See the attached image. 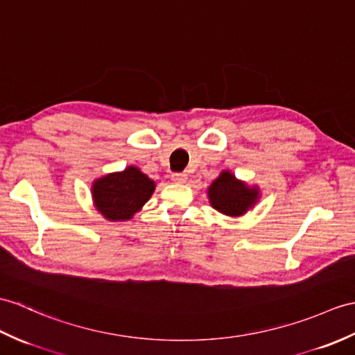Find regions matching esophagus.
Listing matches in <instances>:
<instances>
[{
    "instance_id": "obj_1",
    "label": "esophagus",
    "mask_w": 355,
    "mask_h": 355,
    "mask_svg": "<svg viewBox=\"0 0 355 355\" xmlns=\"http://www.w3.org/2000/svg\"><path fill=\"white\" fill-rule=\"evenodd\" d=\"M171 180L174 181V183H178V184H181V183H186L187 174H184V172H175V174H172V175H171Z\"/></svg>"
}]
</instances>
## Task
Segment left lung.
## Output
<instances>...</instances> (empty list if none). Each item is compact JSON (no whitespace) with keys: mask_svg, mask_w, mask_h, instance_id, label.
I'll return each mask as SVG.
<instances>
[{"mask_svg":"<svg viewBox=\"0 0 355 355\" xmlns=\"http://www.w3.org/2000/svg\"><path fill=\"white\" fill-rule=\"evenodd\" d=\"M257 198L259 189H250L242 181H237L230 172H222L209 189L210 204L228 216L243 215L257 201Z\"/></svg>","mask_w":355,"mask_h":355,"instance_id":"left-lung-1","label":"left lung"}]
</instances>
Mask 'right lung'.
I'll return each mask as SVG.
<instances>
[{
    "mask_svg": "<svg viewBox=\"0 0 355 355\" xmlns=\"http://www.w3.org/2000/svg\"><path fill=\"white\" fill-rule=\"evenodd\" d=\"M154 181L137 168L109 174L95 181L92 195L98 211L109 220H125L135 215L150 200Z\"/></svg>",
    "mask_w": 355,
    "mask_h": 355,
    "instance_id": "1",
    "label": "right lung"
}]
</instances>
